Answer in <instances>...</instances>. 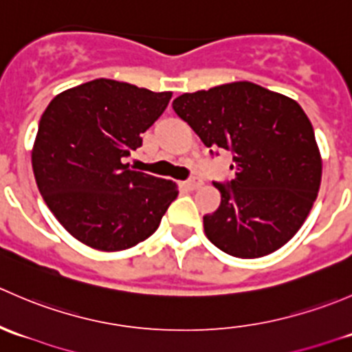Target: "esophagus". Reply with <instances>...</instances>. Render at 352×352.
Returning a JSON list of instances; mask_svg holds the SVG:
<instances>
[{
    "label": "esophagus",
    "instance_id": "esophagus-1",
    "mask_svg": "<svg viewBox=\"0 0 352 352\" xmlns=\"http://www.w3.org/2000/svg\"><path fill=\"white\" fill-rule=\"evenodd\" d=\"M202 186V180L199 179V177H192V179H189L186 182V187L189 190H196V189H199V187Z\"/></svg>",
    "mask_w": 352,
    "mask_h": 352
}]
</instances>
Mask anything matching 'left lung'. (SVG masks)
Returning <instances> with one entry per match:
<instances>
[{
	"label": "left lung",
	"instance_id": "8db88e82",
	"mask_svg": "<svg viewBox=\"0 0 352 352\" xmlns=\"http://www.w3.org/2000/svg\"><path fill=\"white\" fill-rule=\"evenodd\" d=\"M172 107L209 153L233 155L235 177L214 182L221 204L204 216L211 243L233 257L257 258L289 242L322 180L320 153L303 109L250 81L184 94Z\"/></svg>",
	"mask_w": 352,
	"mask_h": 352
}]
</instances>
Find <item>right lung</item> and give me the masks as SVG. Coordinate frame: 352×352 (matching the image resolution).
Masks as SVG:
<instances>
[{
	"label": "right lung",
	"instance_id": "obj_1",
	"mask_svg": "<svg viewBox=\"0 0 352 352\" xmlns=\"http://www.w3.org/2000/svg\"><path fill=\"white\" fill-rule=\"evenodd\" d=\"M170 98L172 91L98 78L63 91L44 110L32 151L35 182L81 243L105 252L134 247L153 235L175 201L172 180L124 163Z\"/></svg>",
	"mask_w": 352,
	"mask_h": 352
}]
</instances>
